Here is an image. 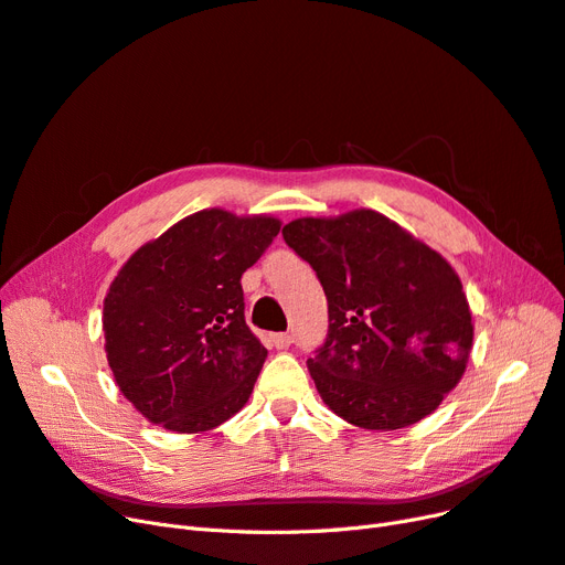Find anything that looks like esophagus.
I'll return each mask as SVG.
<instances>
[{"mask_svg": "<svg viewBox=\"0 0 565 565\" xmlns=\"http://www.w3.org/2000/svg\"><path fill=\"white\" fill-rule=\"evenodd\" d=\"M270 341H273V347H276V349H289V347H292L295 337L289 332H280V334H273Z\"/></svg>", "mask_w": 565, "mask_h": 565, "instance_id": "1", "label": "esophagus"}]
</instances>
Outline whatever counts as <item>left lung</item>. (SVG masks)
Wrapping results in <instances>:
<instances>
[{"instance_id": "left-lung-1", "label": "left lung", "mask_w": 565, "mask_h": 565, "mask_svg": "<svg viewBox=\"0 0 565 565\" xmlns=\"http://www.w3.org/2000/svg\"><path fill=\"white\" fill-rule=\"evenodd\" d=\"M282 237L328 297V337L309 358L324 405L372 431L431 415L465 374L473 341L452 266L372 210L297 218Z\"/></svg>"}]
</instances>
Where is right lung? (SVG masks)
Listing matches in <instances>:
<instances>
[{"mask_svg":"<svg viewBox=\"0 0 565 565\" xmlns=\"http://www.w3.org/2000/svg\"><path fill=\"white\" fill-rule=\"evenodd\" d=\"M278 233V218L202 210L117 273L104 301L108 365L152 424L210 431L247 403L266 349L245 322L241 278Z\"/></svg>","mask_w":565,"mask_h":565,"instance_id":"add662e5","label":"right lung"}]
</instances>
